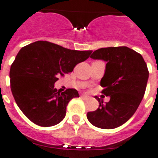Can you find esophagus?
<instances>
[{
  "instance_id": "obj_1",
  "label": "esophagus",
  "mask_w": 158,
  "mask_h": 158,
  "mask_svg": "<svg viewBox=\"0 0 158 158\" xmlns=\"http://www.w3.org/2000/svg\"><path fill=\"white\" fill-rule=\"evenodd\" d=\"M81 97H82V98H85V99H88V98H89V96L85 95V94H82Z\"/></svg>"
}]
</instances>
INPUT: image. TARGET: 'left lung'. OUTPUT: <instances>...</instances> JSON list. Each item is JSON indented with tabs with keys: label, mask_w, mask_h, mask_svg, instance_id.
<instances>
[{
	"label": "left lung",
	"mask_w": 158,
	"mask_h": 158,
	"mask_svg": "<svg viewBox=\"0 0 158 158\" xmlns=\"http://www.w3.org/2000/svg\"><path fill=\"white\" fill-rule=\"evenodd\" d=\"M90 57L106 62L101 86L102 94L110 100L104 103L95 96L99 107L89 112L87 118L96 127L115 129L131 118L143 98L149 78L146 63L141 54L126 46L99 48Z\"/></svg>",
	"instance_id": "8db88e82"
}]
</instances>
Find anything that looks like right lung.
<instances>
[{
    "instance_id": "right-lung-1",
    "label": "right lung",
    "mask_w": 158,
    "mask_h": 158,
    "mask_svg": "<svg viewBox=\"0 0 158 158\" xmlns=\"http://www.w3.org/2000/svg\"><path fill=\"white\" fill-rule=\"evenodd\" d=\"M91 52L71 50L43 40L23 47L9 72L12 94L23 114L43 127L60 123L69 101L79 94L73 89L60 94L54 88L55 82L89 58Z\"/></svg>"
}]
</instances>
